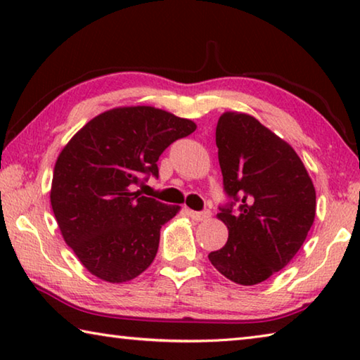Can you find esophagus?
<instances>
[{
    "label": "esophagus",
    "mask_w": 360,
    "mask_h": 360,
    "mask_svg": "<svg viewBox=\"0 0 360 360\" xmlns=\"http://www.w3.org/2000/svg\"><path fill=\"white\" fill-rule=\"evenodd\" d=\"M188 216H191L193 221L202 222V221H206L208 217H211V212L210 211H192V210H188Z\"/></svg>",
    "instance_id": "1"
}]
</instances>
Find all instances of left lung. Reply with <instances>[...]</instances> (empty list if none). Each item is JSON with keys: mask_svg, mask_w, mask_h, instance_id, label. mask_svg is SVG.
Returning <instances> with one entry per match:
<instances>
[{"mask_svg": "<svg viewBox=\"0 0 360 360\" xmlns=\"http://www.w3.org/2000/svg\"><path fill=\"white\" fill-rule=\"evenodd\" d=\"M216 144L224 191L233 202L217 214L229 240L208 259L230 281L259 284L288 265L307 240L316 216L313 181L292 146L249 114L224 112Z\"/></svg>", "mask_w": 360, "mask_h": 360, "instance_id": "obj_1", "label": "left lung"}]
</instances>
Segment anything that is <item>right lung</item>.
Returning a JSON list of instances; mask_svg holds the SVG:
<instances>
[{"label": "right lung", "instance_id": "right-lung-1", "mask_svg": "<svg viewBox=\"0 0 360 360\" xmlns=\"http://www.w3.org/2000/svg\"><path fill=\"white\" fill-rule=\"evenodd\" d=\"M192 120L152 106H122L87 122L60 152L51 205L66 245L103 281L127 283L155 259L160 229L178 214L133 186L158 178L157 160Z\"/></svg>", "mask_w": 360, "mask_h": 360}]
</instances>
